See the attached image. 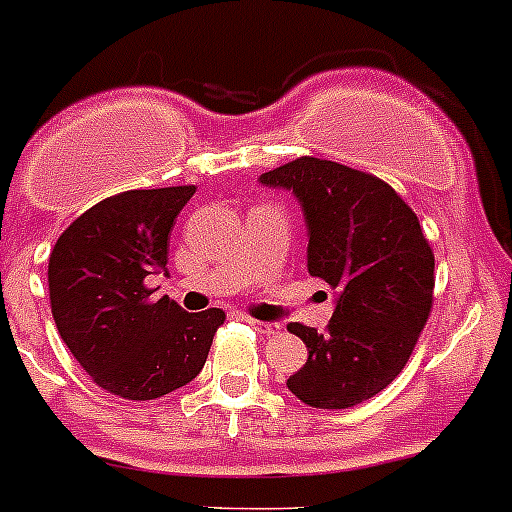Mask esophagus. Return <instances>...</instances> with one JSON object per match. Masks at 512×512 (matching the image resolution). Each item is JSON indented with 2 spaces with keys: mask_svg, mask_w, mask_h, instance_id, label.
<instances>
[{
  "mask_svg": "<svg viewBox=\"0 0 512 512\" xmlns=\"http://www.w3.org/2000/svg\"><path fill=\"white\" fill-rule=\"evenodd\" d=\"M246 323H251L253 329L259 331V334H266V336L277 334V331H279L277 323H272V321H256V318H246Z\"/></svg>",
  "mask_w": 512,
  "mask_h": 512,
  "instance_id": "1",
  "label": "esophagus"
}]
</instances>
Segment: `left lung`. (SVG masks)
I'll use <instances>...</instances> for the list:
<instances>
[{
	"mask_svg": "<svg viewBox=\"0 0 512 512\" xmlns=\"http://www.w3.org/2000/svg\"><path fill=\"white\" fill-rule=\"evenodd\" d=\"M259 181L295 194L310 277L336 292L323 334L287 326L308 347L287 388L316 409L373 399L404 370L432 308L435 256L417 214L381 178L321 157H298Z\"/></svg>",
	"mask_w": 512,
	"mask_h": 512,
	"instance_id": "8db88e82",
	"label": "left lung"
}]
</instances>
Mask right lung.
<instances>
[{"mask_svg":"<svg viewBox=\"0 0 512 512\" xmlns=\"http://www.w3.org/2000/svg\"><path fill=\"white\" fill-rule=\"evenodd\" d=\"M196 186L108 196L59 235L48 259V295L61 339L85 373L113 396L160 399L202 373L220 308L186 313L152 300L144 279L168 264L178 212Z\"/></svg>","mask_w":512,"mask_h":512,"instance_id":"1","label":"right lung"}]
</instances>
